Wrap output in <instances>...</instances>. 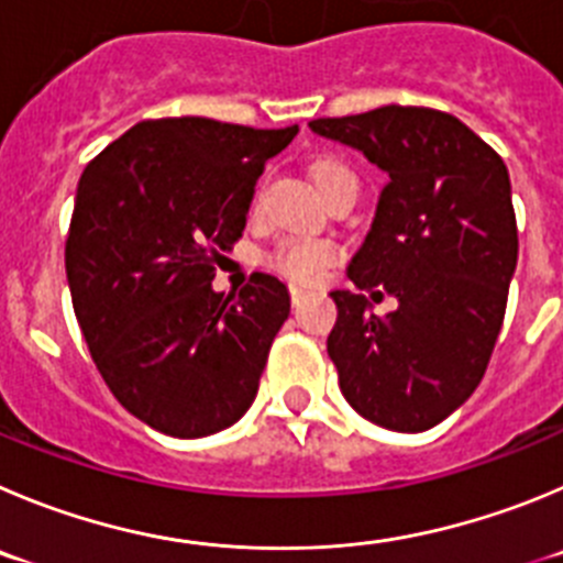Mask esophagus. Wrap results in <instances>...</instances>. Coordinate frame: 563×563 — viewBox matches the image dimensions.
I'll list each match as a JSON object with an SVG mask.
<instances>
[{
  "instance_id": "obj_1",
  "label": "esophagus",
  "mask_w": 563,
  "mask_h": 563,
  "mask_svg": "<svg viewBox=\"0 0 563 563\" xmlns=\"http://www.w3.org/2000/svg\"><path fill=\"white\" fill-rule=\"evenodd\" d=\"M306 299H308V294L302 291V288L291 286V306H294V308H299V306H302V302H306Z\"/></svg>"
}]
</instances>
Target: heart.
Here are the masks:
<instances>
[{
  "mask_svg": "<svg viewBox=\"0 0 563 563\" xmlns=\"http://www.w3.org/2000/svg\"><path fill=\"white\" fill-rule=\"evenodd\" d=\"M308 175H311L317 191L328 194L330 188L341 186V183H355L353 169L346 166L344 161L333 155L317 157V161L308 166ZM339 250H335L333 241L328 239H308V235H291V239H283L266 252L264 264L269 269L280 272L283 277L294 283H302V286H311L322 277V272L330 264H335Z\"/></svg>",
  "mask_w": 563,
  "mask_h": 563,
  "instance_id": "heart-1",
  "label": "heart"
}]
</instances>
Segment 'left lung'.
<instances>
[{
  "instance_id": "1",
  "label": "left lung",
  "mask_w": 563,
  "mask_h": 563,
  "mask_svg": "<svg viewBox=\"0 0 563 563\" xmlns=\"http://www.w3.org/2000/svg\"><path fill=\"white\" fill-rule=\"evenodd\" d=\"M324 139L364 152L388 175L375 222L333 291L328 355L364 419L419 433L448 419L483 380L517 269V217L503 157L444 110L386 108L313 119ZM388 292L386 318L368 300Z\"/></svg>"
}]
</instances>
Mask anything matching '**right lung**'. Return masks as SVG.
Segmentation results:
<instances>
[{
	"label": "right lung",
	"mask_w": 563,
	"mask_h": 563,
	"mask_svg": "<svg viewBox=\"0 0 563 563\" xmlns=\"http://www.w3.org/2000/svg\"><path fill=\"white\" fill-rule=\"evenodd\" d=\"M294 135L297 124L146 119L82 172L66 235L71 306L115 400L161 433H219L255 400L288 288L252 272L224 297L210 280L266 161Z\"/></svg>",
	"instance_id": "obj_1"
}]
</instances>
